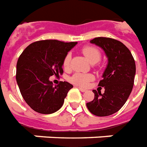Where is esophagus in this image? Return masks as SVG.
Returning <instances> with one entry per match:
<instances>
[{"label":"esophagus","instance_id":"obj_1","mask_svg":"<svg viewBox=\"0 0 147 147\" xmlns=\"http://www.w3.org/2000/svg\"><path fill=\"white\" fill-rule=\"evenodd\" d=\"M78 88L80 89V91H81V92H86V91H87V90L85 89V88H80V87H79Z\"/></svg>","mask_w":147,"mask_h":147}]
</instances>
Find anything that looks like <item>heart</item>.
Instances as JSON below:
<instances>
[{"mask_svg":"<svg viewBox=\"0 0 147 147\" xmlns=\"http://www.w3.org/2000/svg\"><path fill=\"white\" fill-rule=\"evenodd\" d=\"M81 51L84 55V57L87 59V60L90 63H96L99 61L100 58H101L100 51L95 47L86 46V47H84V49H82ZM70 60H71V55H70V53H67L66 55V56L63 59V67L65 69L69 68ZM92 79V75L77 73V74H75L71 77L70 81L75 84L81 85V86H85Z\"/></svg>","mask_w":147,"mask_h":147,"instance_id":"obj_1","label":"heart"}]
</instances>
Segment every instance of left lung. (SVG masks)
<instances>
[{
	"label": "left lung",
	"instance_id": "8db88e82",
	"mask_svg": "<svg viewBox=\"0 0 147 147\" xmlns=\"http://www.w3.org/2000/svg\"><path fill=\"white\" fill-rule=\"evenodd\" d=\"M90 43L104 51L108 63L98 86L105 92L93 90L95 98L86 103L91 113L98 117L110 116L125 105L133 88L136 63L129 49L119 40L108 37H96Z\"/></svg>",
	"mask_w": 147,
	"mask_h": 147
}]
</instances>
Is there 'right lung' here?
<instances>
[{"label":"right lung","mask_w":147,"mask_h":147,"mask_svg":"<svg viewBox=\"0 0 147 147\" xmlns=\"http://www.w3.org/2000/svg\"><path fill=\"white\" fill-rule=\"evenodd\" d=\"M77 44L57 40H40L30 44L19 56L17 84L22 98L34 111L50 114L62 107L73 85L62 81L54 87L49 78L63 74V59Z\"/></svg>","instance_id":"obj_1"}]
</instances>
